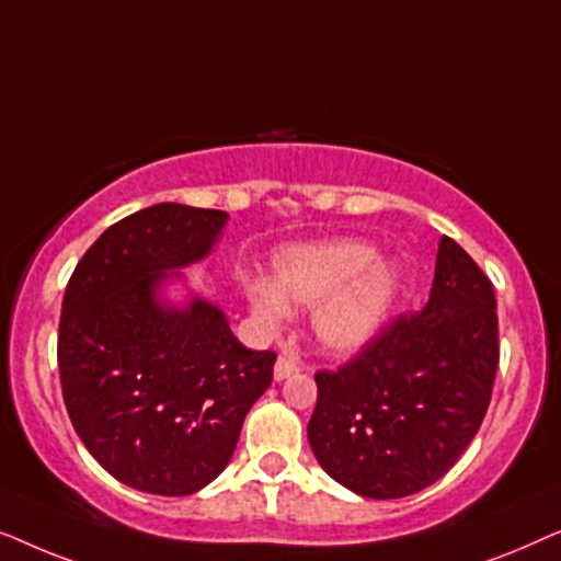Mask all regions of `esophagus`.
<instances>
[{"label": "esophagus", "instance_id": "34e87169", "mask_svg": "<svg viewBox=\"0 0 561 561\" xmlns=\"http://www.w3.org/2000/svg\"><path fill=\"white\" fill-rule=\"evenodd\" d=\"M298 370H301V367H298L296 359L280 355L278 359H275L273 375H275V380H286V378H290V375H296Z\"/></svg>", "mask_w": 561, "mask_h": 561}]
</instances>
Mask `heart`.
Segmentation results:
<instances>
[{
    "mask_svg": "<svg viewBox=\"0 0 561 561\" xmlns=\"http://www.w3.org/2000/svg\"><path fill=\"white\" fill-rule=\"evenodd\" d=\"M375 260V248L357 240L290 244L273 257L271 288H252V313L278 327L288 306H313L311 332L319 347L352 355L380 334L396 301L398 273Z\"/></svg>",
    "mask_w": 561,
    "mask_h": 561,
    "instance_id": "heart-1",
    "label": "heart"
}]
</instances>
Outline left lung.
I'll return each mask as SVG.
<instances>
[{
	"label": "left lung",
	"instance_id": "8db88e82",
	"mask_svg": "<svg viewBox=\"0 0 561 561\" xmlns=\"http://www.w3.org/2000/svg\"><path fill=\"white\" fill-rule=\"evenodd\" d=\"M493 283L442 237L432 296L336 370H319L309 442L363 497H405L447 474L478 434L497 370Z\"/></svg>",
	"mask_w": 561,
	"mask_h": 561
}]
</instances>
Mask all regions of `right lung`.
<instances>
[{"mask_svg": "<svg viewBox=\"0 0 561 561\" xmlns=\"http://www.w3.org/2000/svg\"><path fill=\"white\" fill-rule=\"evenodd\" d=\"M227 214L156 204L112 225L79 260L58 327L71 424L112 478L191 495L225 470L275 352L248 350L217 306L158 301L165 271L202 260Z\"/></svg>", "mask_w": 561, "mask_h": 561, "instance_id": "obj_1", "label": "right lung"}]
</instances>
